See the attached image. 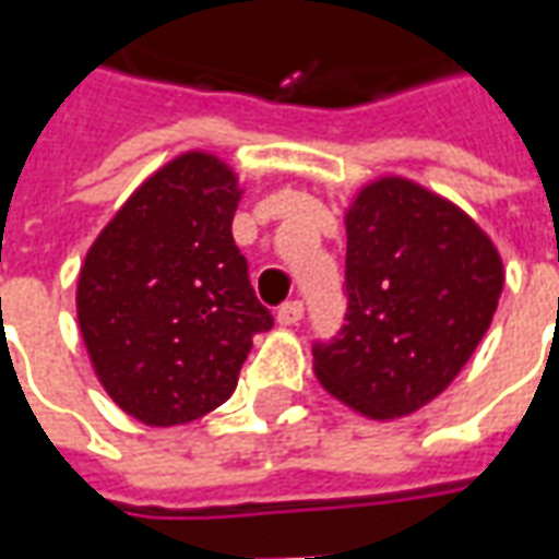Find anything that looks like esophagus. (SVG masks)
<instances>
[{"label":"esophagus","mask_w":559,"mask_h":559,"mask_svg":"<svg viewBox=\"0 0 559 559\" xmlns=\"http://www.w3.org/2000/svg\"><path fill=\"white\" fill-rule=\"evenodd\" d=\"M305 314V305L299 299H293V302H284L278 308V323L281 326H296Z\"/></svg>","instance_id":"obj_1"}]
</instances>
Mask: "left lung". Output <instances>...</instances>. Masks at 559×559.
<instances>
[{
  "mask_svg": "<svg viewBox=\"0 0 559 559\" xmlns=\"http://www.w3.org/2000/svg\"><path fill=\"white\" fill-rule=\"evenodd\" d=\"M344 224L347 323L314 344V374L356 413L401 419L437 399L479 347L503 260L467 212L401 176L365 185Z\"/></svg>",
  "mask_w": 559,
  "mask_h": 559,
  "instance_id": "1",
  "label": "left lung"
}]
</instances>
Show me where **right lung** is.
I'll return each mask as SVG.
<instances>
[{
	"label": "right lung",
	"mask_w": 559,
	"mask_h": 559,
	"mask_svg": "<svg viewBox=\"0 0 559 559\" xmlns=\"http://www.w3.org/2000/svg\"><path fill=\"white\" fill-rule=\"evenodd\" d=\"M242 188L209 152H182L128 197L86 251L78 323L104 392L152 428L230 399L257 332L272 329L233 242Z\"/></svg>",
	"instance_id": "add662e5"
}]
</instances>
